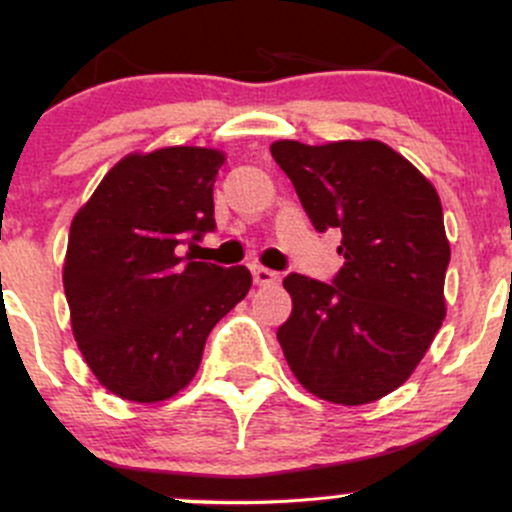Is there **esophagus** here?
<instances>
[{"mask_svg": "<svg viewBox=\"0 0 512 512\" xmlns=\"http://www.w3.org/2000/svg\"><path fill=\"white\" fill-rule=\"evenodd\" d=\"M252 279H255L257 286H269L274 284V281H279V274L272 272V269L262 267V264H255V267H252Z\"/></svg>", "mask_w": 512, "mask_h": 512, "instance_id": "obj_1", "label": "esophagus"}]
</instances>
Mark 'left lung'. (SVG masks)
<instances>
[{"instance_id":"obj_1","label":"left lung","mask_w":512,"mask_h":512,"mask_svg":"<svg viewBox=\"0 0 512 512\" xmlns=\"http://www.w3.org/2000/svg\"><path fill=\"white\" fill-rule=\"evenodd\" d=\"M317 233H342L327 281L289 274L291 317L276 330L305 390L368 404L414 373L445 317L450 243L436 187L383 142H274Z\"/></svg>"}]
</instances>
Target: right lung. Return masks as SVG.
Segmentation results:
<instances>
[{"mask_svg": "<svg viewBox=\"0 0 512 512\" xmlns=\"http://www.w3.org/2000/svg\"><path fill=\"white\" fill-rule=\"evenodd\" d=\"M223 154L170 146L122 158L69 228L64 296L101 385L161 402L195 378L216 322L248 296L250 269L182 255L216 228Z\"/></svg>", "mask_w": 512, "mask_h": 512, "instance_id": "1", "label": "right lung"}]
</instances>
